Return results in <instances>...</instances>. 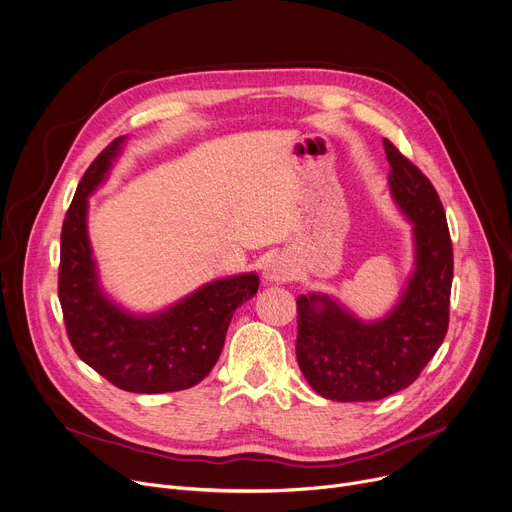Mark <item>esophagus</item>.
Wrapping results in <instances>:
<instances>
[{"mask_svg": "<svg viewBox=\"0 0 512 512\" xmlns=\"http://www.w3.org/2000/svg\"><path fill=\"white\" fill-rule=\"evenodd\" d=\"M291 276H293V270L285 258H274L264 268V278L270 282H287L291 280Z\"/></svg>", "mask_w": 512, "mask_h": 512, "instance_id": "1", "label": "esophagus"}]
</instances>
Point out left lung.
I'll use <instances>...</instances> for the list:
<instances>
[{
  "label": "left lung",
  "instance_id": "1",
  "mask_svg": "<svg viewBox=\"0 0 512 512\" xmlns=\"http://www.w3.org/2000/svg\"><path fill=\"white\" fill-rule=\"evenodd\" d=\"M384 142L392 199L413 221L415 272L401 301L364 323L327 295L297 299V362L329 401H380L411 386L443 344L449 325L453 248L439 195L421 170Z\"/></svg>",
  "mask_w": 512,
  "mask_h": 512
}]
</instances>
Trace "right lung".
Listing matches in <instances>:
<instances>
[{
	"label": "right lung",
	"mask_w": 512,
	"mask_h": 512,
	"mask_svg": "<svg viewBox=\"0 0 512 512\" xmlns=\"http://www.w3.org/2000/svg\"><path fill=\"white\" fill-rule=\"evenodd\" d=\"M124 136L113 140L85 170L61 232L59 301L77 356L128 392L185 390L215 366L234 311L252 299L254 272L213 280L170 309L136 317L99 289L87 238V197L103 183Z\"/></svg>",
	"instance_id": "obj_1"
}]
</instances>
